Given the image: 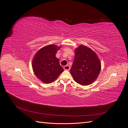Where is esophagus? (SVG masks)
Segmentation results:
<instances>
[{"label":"esophagus","instance_id":"34e87169","mask_svg":"<svg viewBox=\"0 0 128 128\" xmlns=\"http://www.w3.org/2000/svg\"><path fill=\"white\" fill-rule=\"evenodd\" d=\"M64 69L66 70H70V66L69 65H66L64 66Z\"/></svg>","mask_w":128,"mask_h":128}]
</instances>
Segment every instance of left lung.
Returning a JSON list of instances; mask_svg holds the SVG:
<instances>
[{
	"label": "left lung",
	"mask_w": 128,
	"mask_h": 128,
	"mask_svg": "<svg viewBox=\"0 0 128 128\" xmlns=\"http://www.w3.org/2000/svg\"><path fill=\"white\" fill-rule=\"evenodd\" d=\"M75 56L70 70L75 81L82 86L92 84L98 77L101 64L96 52L80 45L75 49Z\"/></svg>",
	"instance_id": "8db88e82"
}]
</instances>
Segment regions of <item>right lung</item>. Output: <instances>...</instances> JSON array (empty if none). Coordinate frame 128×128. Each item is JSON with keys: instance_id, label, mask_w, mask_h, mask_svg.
Masks as SVG:
<instances>
[{"instance_id": "obj_1", "label": "right lung", "mask_w": 128, "mask_h": 128, "mask_svg": "<svg viewBox=\"0 0 128 128\" xmlns=\"http://www.w3.org/2000/svg\"><path fill=\"white\" fill-rule=\"evenodd\" d=\"M60 46H46L39 49L32 60V68L36 77L45 84L54 82L63 71L59 60L56 56Z\"/></svg>"}]
</instances>
